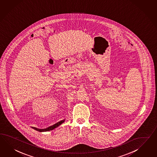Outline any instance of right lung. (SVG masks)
Segmentation results:
<instances>
[{"label":"right lung","mask_w":157,"mask_h":157,"mask_svg":"<svg viewBox=\"0 0 157 157\" xmlns=\"http://www.w3.org/2000/svg\"><path fill=\"white\" fill-rule=\"evenodd\" d=\"M65 120H61V121H59V122H57V123L54 124L53 125H52V126H49V127H48V128H45V129H38V128H35V127H32V128L33 129H34L35 130H37L38 132H46V131H49V130H53L54 129H55L56 128H57L58 126H59L60 125H61L63 122H65Z\"/></svg>","instance_id":"add662e5"}]
</instances>
